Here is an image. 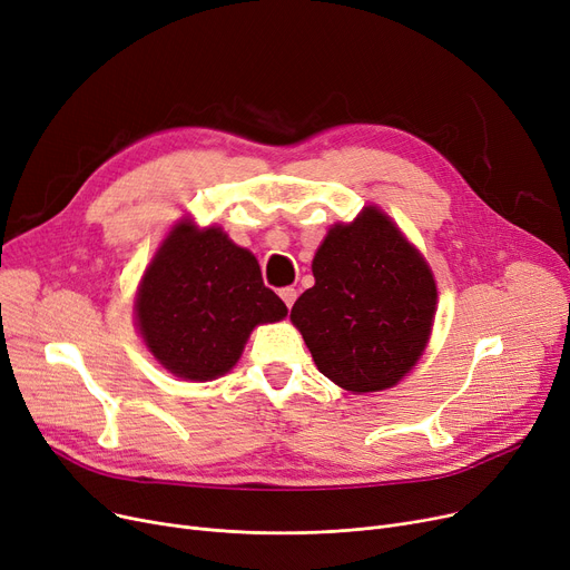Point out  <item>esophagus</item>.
<instances>
[{
  "label": "esophagus",
  "instance_id": "esophagus-1",
  "mask_svg": "<svg viewBox=\"0 0 570 570\" xmlns=\"http://www.w3.org/2000/svg\"><path fill=\"white\" fill-rule=\"evenodd\" d=\"M279 297L284 301V305L291 309V307H293V303H295V297H297V291H295L293 286H286V288H282V291H279Z\"/></svg>",
  "mask_w": 570,
  "mask_h": 570
}]
</instances>
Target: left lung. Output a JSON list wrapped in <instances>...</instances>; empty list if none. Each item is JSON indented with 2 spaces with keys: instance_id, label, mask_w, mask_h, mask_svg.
<instances>
[{
  "instance_id": "1",
  "label": "left lung",
  "mask_w": 570,
  "mask_h": 570,
  "mask_svg": "<svg viewBox=\"0 0 570 570\" xmlns=\"http://www.w3.org/2000/svg\"><path fill=\"white\" fill-rule=\"evenodd\" d=\"M291 321L321 374L344 391L395 385L430 340L436 286L423 256L376 207L327 230Z\"/></svg>"
}]
</instances>
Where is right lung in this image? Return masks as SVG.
<instances>
[{
    "mask_svg": "<svg viewBox=\"0 0 570 570\" xmlns=\"http://www.w3.org/2000/svg\"><path fill=\"white\" fill-rule=\"evenodd\" d=\"M282 297L263 284L252 252L219 228L170 230L142 277L136 316L157 361L179 379L226 374L254 325L286 316Z\"/></svg>",
    "mask_w": 570,
    "mask_h": 570,
    "instance_id": "1",
    "label": "right lung"
}]
</instances>
